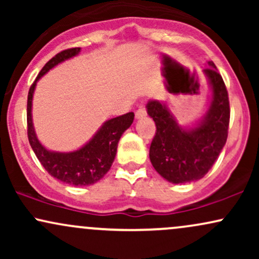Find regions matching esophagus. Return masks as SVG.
<instances>
[{
    "mask_svg": "<svg viewBox=\"0 0 259 259\" xmlns=\"http://www.w3.org/2000/svg\"><path fill=\"white\" fill-rule=\"evenodd\" d=\"M146 108H145V107H140V108L138 109V111L135 112V118L136 119H142V118H145L146 117Z\"/></svg>",
    "mask_w": 259,
    "mask_h": 259,
    "instance_id": "34e87169",
    "label": "esophagus"
}]
</instances>
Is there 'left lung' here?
I'll return each instance as SVG.
<instances>
[{
  "instance_id": "obj_1",
  "label": "left lung",
  "mask_w": 259,
  "mask_h": 259,
  "mask_svg": "<svg viewBox=\"0 0 259 259\" xmlns=\"http://www.w3.org/2000/svg\"><path fill=\"white\" fill-rule=\"evenodd\" d=\"M202 70L210 89L209 106L192 126L178 123L167 103L150 100L147 114L156 123V135L150 147V159L160 177L171 184L200 180L222 152L228 138L230 108L228 91L212 61Z\"/></svg>"
}]
</instances>
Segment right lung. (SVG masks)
Segmentation results:
<instances>
[{
    "instance_id": "obj_1",
    "label": "right lung",
    "mask_w": 259,
    "mask_h": 259,
    "mask_svg": "<svg viewBox=\"0 0 259 259\" xmlns=\"http://www.w3.org/2000/svg\"><path fill=\"white\" fill-rule=\"evenodd\" d=\"M80 47L69 49L50 59L32 82L28 95V138L30 146L36 154L42 167L56 179L74 186H89L97 183L112 167L117 153L120 136L129 129L134 120V113L129 112L119 117L106 120L95 135L81 147L70 152H57L46 148L38 141L32 124V97L37 81L47 72L62 62L75 57L80 53Z\"/></svg>"
}]
</instances>
